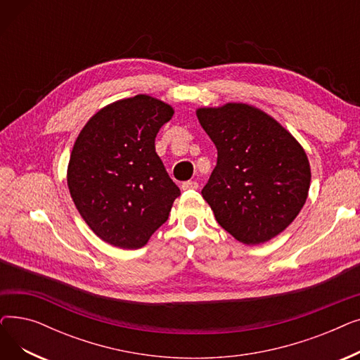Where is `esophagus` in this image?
Instances as JSON below:
<instances>
[{"label":"esophagus","instance_id":"1","mask_svg":"<svg viewBox=\"0 0 360 360\" xmlns=\"http://www.w3.org/2000/svg\"><path fill=\"white\" fill-rule=\"evenodd\" d=\"M197 188H198V182L197 181H186V182H182V185H181V190L182 191L197 190Z\"/></svg>","mask_w":360,"mask_h":360}]
</instances>
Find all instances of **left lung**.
<instances>
[{"label":"left lung","mask_w":360,"mask_h":360,"mask_svg":"<svg viewBox=\"0 0 360 360\" xmlns=\"http://www.w3.org/2000/svg\"><path fill=\"white\" fill-rule=\"evenodd\" d=\"M195 113L217 148V165L201 191L217 223L245 245L273 239L308 198L311 166L304 147L252 105L231 102Z\"/></svg>","instance_id":"obj_1"}]
</instances>
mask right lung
I'll return each instance as SVG.
<instances>
[{
  "instance_id": "1",
  "label": "right lung",
  "mask_w": 360,
  "mask_h": 360,
  "mask_svg": "<svg viewBox=\"0 0 360 360\" xmlns=\"http://www.w3.org/2000/svg\"><path fill=\"white\" fill-rule=\"evenodd\" d=\"M174 112L148 94L121 99L94 113L74 143L71 198L89 228L113 247H144L181 194L155 147Z\"/></svg>"
}]
</instances>
